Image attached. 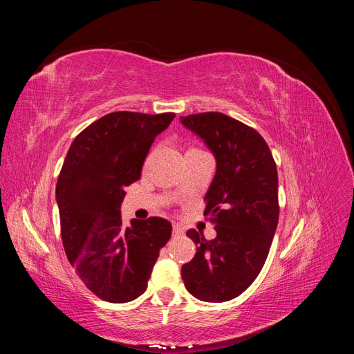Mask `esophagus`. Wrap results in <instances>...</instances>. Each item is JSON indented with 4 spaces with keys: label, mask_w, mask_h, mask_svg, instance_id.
<instances>
[{
    "label": "esophagus",
    "mask_w": 354,
    "mask_h": 354,
    "mask_svg": "<svg viewBox=\"0 0 354 354\" xmlns=\"http://www.w3.org/2000/svg\"><path fill=\"white\" fill-rule=\"evenodd\" d=\"M183 233H185V230H183V227L180 226V224H174L173 226V236H183Z\"/></svg>",
    "instance_id": "1"
}]
</instances>
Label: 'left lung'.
Returning a JSON list of instances; mask_svg holds the SVG:
<instances>
[{
	"label": "left lung",
	"mask_w": 354,
	"mask_h": 354,
	"mask_svg": "<svg viewBox=\"0 0 354 354\" xmlns=\"http://www.w3.org/2000/svg\"><path fill=\"white\" fill-rule=\"evenodd\" d=\"M180 121L217 162L203 212L216 224L217 236L207 241L187 230L196 254L181 267V277L201 301H229L255 281L269 255L279 220L276 164L264 138L227 115L205 112Z\"/></svg>",
	"instance_id": "left-lung-1"
}]
</instances>
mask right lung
Listing matches in <instances>:
<instances>
[{
	"label": "right lung",
	"mask_w": 354,
	"mask_h": 354,
	"mask_svg": "<svg viewBox=\"0 0 354 354\" xmlns=\"http://www.w3.org/2000/svg\"><path fill=\"white\" fill-rule=\"evenodd\" d=\"M174 113L112 112L72 142L56 186L63 248L93 294L109 303H128L147 288L159 250L171 238L160 217L124 226L125 186L142 176L155 137Z\"/></svg>",
	"instance_id": "add662e5"
}]
</instances>
